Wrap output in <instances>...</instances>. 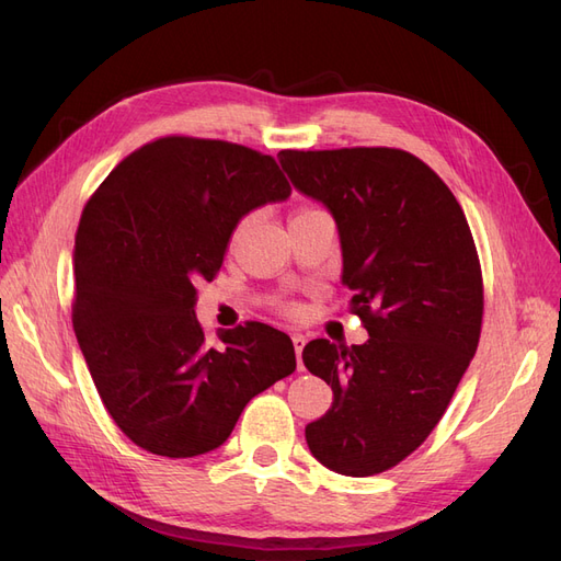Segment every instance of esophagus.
Listing matches in <instances>:
<instances>
[{"instance_id": "1", "label": "esophagus", "mask_w": 561, "mask_h": 561, "mask_svg": "<svg viewBox=\"0 0 561 561\" xmlns=\"http://www.w3.org/2000/svg\"><path fill=\"white\" fill-rule=\"evenodd\" d=\"M293 344H295V353H297V369H299V371H304V363H301V348H304V344H307V339H304L301 334H295V336H293Z\"/></svg>"}]
</instances>
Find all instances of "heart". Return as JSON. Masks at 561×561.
<instances>
[{"label": "heart", "instance_id": "heart-1", "mask_svg": "<svg viewBox=\"0 0 561 561\" xmlns=\"http://www.w3.org/2000/svg\"><path fill=\"white\" fill-rule=\"evenodd\" d=\"M301 213H309V210H301ZM301 213H297V215H301ZM239 231H241V227H239V229H236V236H239Z\"/></svg>", "mask_w": 561, "mask_h": 561}]
</instances>
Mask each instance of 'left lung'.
Wrapping results in <instances>:
<instances>
[{"label": "left lung", "instance_id": "left-lung-1", "mask_svg": "<svg viewBox=\"0 0 561 561\" xmlns=\"http://www.w3.org/2000/svg\"><path fill=\"white\" fill-rule=\"evenodd\" d=\"M278 159L295 190L334 217L342 283L369 334L360 346H304V365L334 393L307 443L325 468L367 478L431 435L478 351V250L449 186L410 151L283 149Z\"/></svg>", "mask_w": 561, "mask_h": 561}]
</instances>
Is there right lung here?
<instances>
[{"label":"right lung","mask_w":561,"mask_h":561,"mask_svg":"<svg viewBox=\"0 0 561 561\" xmlns=\"http://www.w3.org/2000/svg\"><path fill=\"white\" fill-rule=\"evenodd\" d=\"M293 194L274 157L243 145L161 138L118 163L81 213L72 322L110 416L135 445L190 458L227 443L245 404L293 375L290 336L264 322L198 325L233 229Z\"/></svg>","instance_id":"1"}]
</instances>
